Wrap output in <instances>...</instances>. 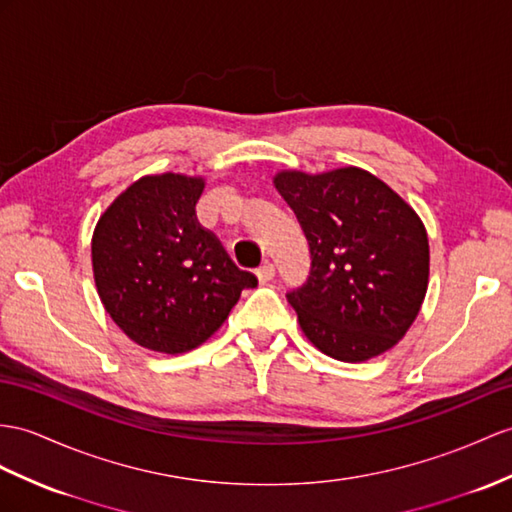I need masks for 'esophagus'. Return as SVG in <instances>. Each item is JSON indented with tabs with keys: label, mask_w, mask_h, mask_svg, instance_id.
I'll use <instances>...</instances> for the list:
<instances>
[{
	"label": "esophagus",
	"mask_w": 512,
	"mask_h": 512,
	"mask_svg": "<svg viewBox=\"0 0 512 512\" xmlns=\"http://www.w3.org/2000/svg\"><path fill=\"white\" fill-rule=\"evenodd\" d=\"M256 276H258V282H260V284H265V282L273 280V276H276V267H273L271 263H263V265L258 267Z\"/></svg>",
	"instance_id": "esophagus-1"
}]
</instances>
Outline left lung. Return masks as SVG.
Instances as JSON below:
<instances>
[{
	"label": "left lung",
	"instance_id": "left-lung-1",
	"mask_svg": "<svg viewBox=\"0 0 512 512\" xmlns=\"http://www.w3.org/2000/svg\"><path fill=\"white\" fill-rule=\"evenodd\" d=\"M310 247L308 280L286 293L317 350L363 363L402 339L428 291L430 247L419 215L358 167L273 178Z\"/></svg>",
	"mask_w": 512,
	"mask_h": 512
}]
</instances>
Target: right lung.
<instances>
[{"mask_svg": "<svg viewBox=\"0 0 512 512\" xmlns=\"http://www.w3.org/2000/svg\"><path fill=\"white\" fill-rule=\"evenodd\" d=\"M202 191L204 178L145 176L95 226L91 256L99 299L147 350H195L221 328L241 291L258 284L199 226L195 204Z\"/></svg>", "mask_w": 512, "mask_h": 512, "instance_id": "obj_1", "label": "right lung"}]
</instances>
